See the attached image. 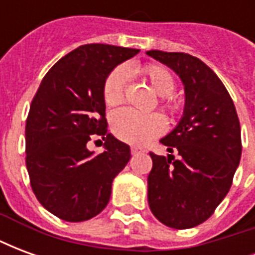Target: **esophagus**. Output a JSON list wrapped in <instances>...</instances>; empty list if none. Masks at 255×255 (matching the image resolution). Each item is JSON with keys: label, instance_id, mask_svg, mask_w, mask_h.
<instances>
[{"label": "esophagus", "instance_id": "esophagus-1", "mask_svg": "<svg viewBox=\"0 0 255 255\" xmlns=\"http://www.w3.org/2000/svg\"><path fill=\"white\" fill-rule=\"evenodd\" d=\"M140 151H142V150L139 149V147H135V146L131 147V153H132V154H138V153H140Z\"/></svg>", "mask_w": 255, "mask_h": 255}]
</instances>
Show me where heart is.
I'll use <instances>...</instances> for the list:
<instances>
[{
    "mask_svg": "<svg viewBox=\"0 0 255 255\" xmlns=\"http://www.w3.org/2000/svg\"><path fill=\"white\" fill-rule=\"evenodd\" d=\"M150 86L157 94L161 95L160 105L172 115L183 111V101L177 95L172 94L176 82L172 72L160 64H146L139 68ZM127 72L123 67L113 69L105 79L102 95L108 106H117L126 97ZM166 120L160 113H139L126 108L112 115V131L115 136L123 142L131 144H146L151 139L160 136L165 131Z\"/></svg>",
    "mask_w": 255,
    "mask_h": 255,
    "instance_id": "1",
    "label": "heart"
}]
</instances>
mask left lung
<instances>
[{
    "label": "left lung",
    "mask_w": 255,
    "mask_h": 255,
    "mask_svg": "<svg viewBox=\"0 0 255 255\" xmlns=\"http://www.w3.org/2000/svg\"><path fill=\"white\" fill-rule=\"evenodd\" d=\"M147 54L172 68L186 89L182 122L161 139L171 154L150 151L149 206L162 224L187 230L206 221L230 191L242 155L241 124L230 93L199 58L160 50Z\"/></svg>",
    "instance_id": "obj_1"
}]
</instances>
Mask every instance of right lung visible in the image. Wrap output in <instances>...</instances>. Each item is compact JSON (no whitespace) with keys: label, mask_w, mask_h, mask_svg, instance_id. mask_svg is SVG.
<instances>
[{"label":"right lung","mask_w":255,"mask_h":255,"mask_svg":"<svg viewBox=\"0 0 255 255\" xmlns=\"http://www.w3.org/2000/svg\"><path fill=\"white\" fill-rule=\"evenodd\" d=\"M136 49L83 45L42 79L25 120V165L42 206L58 219H93L109 202L112 182L131 158L129 146L108 133L102 89L113 68ZM106 140L94 156L87 142Z\"/></svg>","instance_id":"right-lung-1"}]
</instances>
